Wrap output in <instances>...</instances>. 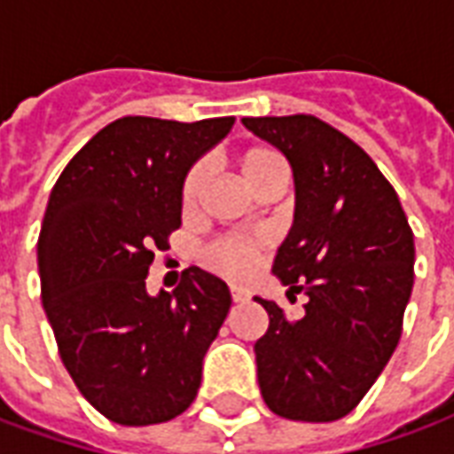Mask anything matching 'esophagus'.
Wrapping results in <instances>:
<instances>
[{"instance_id": "obj_1", "label": "esophagus", "mask_w": 454, "mask_h": 454, "mask_svg": "<svg viewBox=\"0 0 454 454\" xmlns=\"http://www.w3.org/2000/svg\"><path fill=\"white\" fill-rule=\"evenodd\" d=\"M231 297H233V302H246L250 294L248 290H243V287H231Z\"/></svg>"}]
</instances>
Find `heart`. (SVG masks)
I'll list each match as a JSON object with an SVG mask.
<instances>
[{
    "instance_id": "b5f03b06",
    "label": "heart",
    "mask_w": 454,
    "mask_h": 454,
    "mask_svg": "<svg viewBox=\"0 0 454 454\" xmlns=\"http://www.w3.org/2000/svg\"><path fill=\"white\" fill-rule=\"evenodd\" d=\"M238 176L248 186L255 196H262L270 189L287 186V164L282 154L265 145H255L243 150L236 157ZM206 184H208V169L206 164H194L182 184V208L184 214H194L201 199H204ZM265 253V238L260 236H228L214 240L206 248L208 265L231 280H243L248 278L253 268L258 265L260 255Z\"/></svg>"
}]
</instances>
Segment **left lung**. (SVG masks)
Wrapping results in <instances>:
<instances>
[{
    "mask_svg": "<svg viewBox=\"0 0 454 454\" xmlns=\"http://www.w3.org/2000/svg\"><path fill=\"white\" fill-rule=\"evenodd\" d=\"M293 164L294 223L272 272L304 293L302 319L260 300L258 383L272 413L329 423L366 395L403 332L413 290V231L391 182L344 132L315 115L243 117Z\"/></svg>",
    "mask_w": 454,
    "mask_h": 454,
    "instance_id": "obj_1",
    "label": "left lung"
}]
</instances>
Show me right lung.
Segmentation results:
<instances>
[{
    "label": "right lung",
    "instance_id": "add662e5",
    "mask_svg": "<svg viewBox=\"0 0 454 454\" xmlns=\"http://www.w3.org/2000/svg\"><path fill=\"white\" fill-rule=\"evenodd\" d=\"M233 122L120 117L51 192L39 233L41 302L73 383L113 423H167L194 403L206 348L231 307L228 285L194 265L174 293L150 297L145 280L182 226L189 167Z\"/></svg>",
    "mask_w": 454,
    "mask_h": 454
}]
</instances>
